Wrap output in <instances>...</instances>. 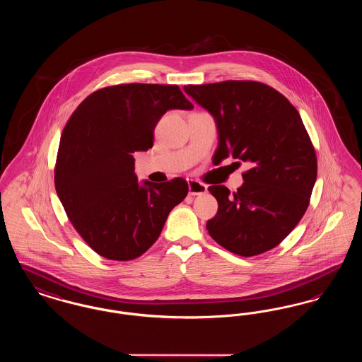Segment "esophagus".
I'll list each match as a JSON object with an SVG mask.
<instances>
[{
  "label": "esophagus",
  "mask_w": 362,
  "mask_h": 362,
  "mask_svg": "<svg viewBox=\"0 0 362 362\" xmlns=\"http://www.w3.org/2000/svg\"><path fill=\"white\" fill-rule=\"evenodd\" d=\"M207 191V187L204 183H199L197 180H189V195H202Z\"/></svg>",
  "instance_id": "34e87169"
}]
</instances>
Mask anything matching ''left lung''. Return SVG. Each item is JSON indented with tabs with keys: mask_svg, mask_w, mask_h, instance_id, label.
Masks as SVG:
<instances>
[{
	"mask_svg": "<svg viewBox=\"0 0 362 362\" xmlns=\"http://www.w3.org/2000/svg\"><path fill=\"white\" fill-rule=\"evenodd\" d=\"M183 89L214 118L216 161L233 156L251 165L233 195L225 186L209 187L218 202L216 217L207 221L209 235L240 257L274 248L304 216L317 175L298 111L276 89L257 81Z\"/></svg>",
	"mask_w": 362,
	"mask_h": 362,
	"instance_id": "1",
	"label": "left lung"
}]
</instances>
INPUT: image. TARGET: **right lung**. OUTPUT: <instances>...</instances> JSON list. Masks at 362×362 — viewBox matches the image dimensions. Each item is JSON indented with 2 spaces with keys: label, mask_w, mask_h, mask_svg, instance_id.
Wrapping results in <instances>:
<instances>
[{
  "label": "right lung",
  "mask_w": 362,
  "mask_h": 362,
  "mask_svg": "<svg viewBox=\"0 0 362 362\" xmlns=\"http://www.w3.org/2000/svg\"><path fill=\"white\" fill-rule=\"evenodd\" d=\"M177 86L123 84L89 95L61 136L55 189L70 223L99 255L132 260L155 243L189 192L185 179L138 182L134 152L153 146L170 110H192Z\"/></svg>",
  "instance_id": "right-lung-1"
}]
</instances>
